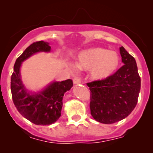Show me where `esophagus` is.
I'll return each mask as SVG.
<instances>
[{
    "instance_id": "obj_1",
    "label": "esophagus",
    "mask_w": 153,
    "mask_h": 153,
    "mask_svg": "<svg viewBox=\"0 0 153 153\" xmlns=\"http://www.w3.org/2000/svg\"><path fill=\"white\" fill-rule=\"evenodd\" d=\"M81 80H80V78H73V84H81Z\"/></svg>"
}]
</instances>
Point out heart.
Segmentation results:
<instances>
[{
    "label": "heart",
    "mask_w": 153,
    "mask_h": 153,
    "mask_svg": "<svg viewBox=\"0 0 153 153\" xmlns=\"http://www.w3.org/2000/svg\"><path fill=\"white\" fill-rule=\"evenodd\" d=\"M75 62L80 69L89 70L91 79L99 81L110 78L118 71L121 58L115 51L96 47L81 51L75 58Z\"/></svg>",
    "instance_id": "b5f03b06"
}]
</instances>
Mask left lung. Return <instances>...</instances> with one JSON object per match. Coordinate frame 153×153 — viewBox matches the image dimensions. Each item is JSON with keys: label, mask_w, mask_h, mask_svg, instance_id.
Listing matches in <instances>:
<instances>
[{"label": "left lung", "mask_w": 153, "mask_h": 153, "mask_svg": "<svg viewBox=\"0 0 153 153\" xmlns=\"http://www.w3.org/2000/svg\"><path fill=\"white\" fill-rule=\"evenodd\" d=\"M120 54L124 65L112 76L87 84L91 115L102 124H114L126 118L138 102L141 78L136 61L123 47Z\"/></svg>", "instance_id": "obj_1"}]
</instances>
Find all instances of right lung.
Masks as SVG:
<instances>
[{"mask_svg":"<svg viewBox=\"0 0 153 153\" xmlns=\"http://www.w3.org/2000/svg\"><path fill=\"white\" fill-rule=\"evenodd\" d=\"M51 47L44 41L29 46L17 58L11 77V92L15 107L22 116L36 125H50L58 121L61 114L64 93L72 87L71 79L52 81L38 92L29 91L21 80L22 63L38 52H49Z\"/></svg>","mask_w":153,"mask_h":153,"instance_id":"right-lung-1","label":"right lung"}]
</instances>
